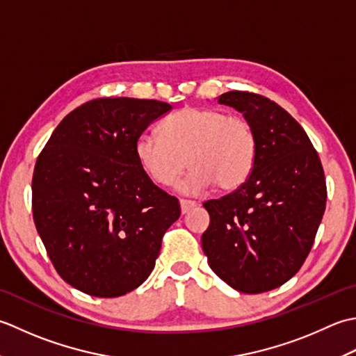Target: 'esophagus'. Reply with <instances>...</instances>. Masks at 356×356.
Here are the masks:
<instances>
[{
  "instance_id": "obj_1",
  "label": "esophagus",
  "mask_w": 356,
  "mask_h": 356,
  "mask_svg": "<svg viewBox=\"0 0 356 356\" xmlns=\"http://www.w3.org/2000/svg\"><path fill=\"white\" fill-rule=\"evenodd\" d=\"M179 204H181V212L183 213H188L192 209L197 207V202L192 200H184V198L179 200Z\"/></svg>"
}]
</instances>
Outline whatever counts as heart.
<instances>
[{"label": "heart", "mask_w": 356, "mask_h": 356, "mask_svg": "<svg viewBox=\"0 0 356 356\" xmlns=\"http://www.w3.org/2000/svg\"><path fill=\"white\" fill-rule=\"evenodd\" d=\"M258 138L248 120L215 107H184L159 124L158 132L138 136L135 156L144 173L161 186L181 183L198 193L209 186L221 192L243 186L253 170Z\"/></svg>", "instance_id": "heart-1"}]
</instances>
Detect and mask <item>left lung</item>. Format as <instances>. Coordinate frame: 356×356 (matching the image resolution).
Here are the masks:
<instances>
[{
	"label": "left lung",
	"instance_id": "1",
	"mask_svg": "<svg viewBox=\"0 0 356 356\" xmlns=\"http://www.w3.org/2000/svg\"><path fill=\"white\" fill-rule=\"evenodd\" d=\"M218 103L250 122L258 154L243 186L202 204L210 215L202 250L230 287L263 293L292 278L314 245L327 200L324 170L300 122L275 101L232 90Z\"/></svg>",
	"mask_w": 356,
	"mask_h": 356
}]
</instances>
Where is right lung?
Listing matches in <instances>:
<instances>
[{
  "instance_id": "right-lung-1",
  "label": "right lung",
  "mask_w": 356,
  "mask_h": 356,
  "mask_svg": "<svg viewBox=\"0 0 356 356\" xmlns=\"http://www.w3.org/2000/svg\"><path fill=\"white\" fill-rule=\"evenodd\" d=\"M172 108L156 99L97 98L72 111L38 155L36 230L60 277L98 298L141 286L155 267L179 201L152 181L135 143Z\"/></svg>"
}]
</instances>
